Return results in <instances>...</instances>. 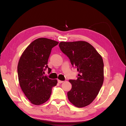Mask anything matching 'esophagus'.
<instances>
[{"instance_id": "esophagus-1", "label": "esophagus", "mask_w": 126, "mask_h": 126, "mask_svg": "<svg viewBox=\"0 0 126 126\" xmlns=\"http://www.w3.org/2000/svg\"><path fill=\"white\" fill-rule=\"evenodd\" d=\"M58 83H61L63 82V81H62V80H58Z\"/></svg>"}]
</instances>
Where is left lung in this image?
<instances>
[{"label": "left lung", "instance_id": "left-lung-1", "mask_svg": "<svg viewBox=\"0 0 126 126\" xmlns=\"http://www.w3.org/2000/svg\"><path fill=\"white\" fill-rule=\"evenodd\" d=\"M59 46L79 73L77 80H69L72 88L67 93L68 99L78 108L84 107L94 100L102 86L104 76L102 57L86 41H63Z\"/></svg>", "mask_w": 126, "mask_h": 126}]
</instances>
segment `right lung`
I'll return each instance as SVG.
<instances>
[{"label": "right lung", "mask_w": 126, "mask_h": 126, "mask_svg": "<svg viewBox=\"0 0 126 126\" xmlns=\"http://www.w3.org/2000/svg\"><path fill=\"white\" fill-rule=\"evenodd\" d=\"M58 42L46 38H38L30 44L22 53L19 60L17 71L21 90L32 104L40 105L50 97L52 88L57 80L44 76L52 48Z\"/></svg>", "instance_id": "1"}]
</instances>
